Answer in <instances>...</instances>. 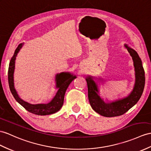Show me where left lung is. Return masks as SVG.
Instances as JSON below:
<instances>
[{"mask_svg":"<svg viewBox=\"0 0 151 151\" xmlns=\"http://www.w3.org/2000/svg\"><path fill=\"white\" fill-rule=\"evenodd\" d=\"M129 53L133 61L135 72V83L133 91L127 97L119 99L112 102H105L99 95V91L97 83L91 76L86 77L88 100L91 107L95 112L106 117L117 116L126 113L137 103L143 93L145 86V72L142 62L138 53L125 44Z\"/></svg>","mask_w":151,"mask_h":151,"instance_id":"8db88e82","label":"left lung"}]
</instances>
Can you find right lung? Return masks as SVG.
<instances>
[{
    "label": "right lung",
    "instance_id": "obj_1",
    "mask_svg": "<svg viewBox=\"0 0 151 151\" xmlns=\"http://www.w3.org/2000/svg\"><path fill=\"white\" fill-rule=\"evenodd\" d=\"M24 43H20L16 49L13 56L11 59L8 68V83L10 91L13 95L15 100L27 110L29 112L38 115H50L58 112L63 104L65 94L68 87L69 84L72 81L76 78V76L71 74L69 72H61L58 73L56 76V88L58 90L56 95L49 103L47 104H31L21 99L17 92L14 86V70L15 67V60L17 54L20 49L22 47Z\"/></svg>",
    "mask_w": 151,
    "mask_h": 151
}]
</instances>
